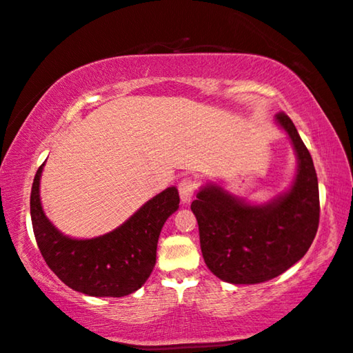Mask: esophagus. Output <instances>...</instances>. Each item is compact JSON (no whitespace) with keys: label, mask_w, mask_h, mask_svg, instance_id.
<instances>
[{"label":"esophagus","mask_w":353,"mask_h":353,"mask_svg":"<svg viewBox=\"0 0 353 353\" xmlns=\"http://www.w3.org/2000/svg\"><path fill=\"white\" fill-rule=\"evenodd\" d=\"M195 179L190 176H183L181 181H179V195H181V201L183 205H188L192 201L193 195H195Z\"/></svg>","instance_id":"34e87169"}]
</instances>
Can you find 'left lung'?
<instances>
[{
  "label": "left lung",
  "mask_w": 353,
  "mask_h": 353,
  "mask_svg": "<svg viewBox=\"0 0 353 353\" xmlns=\"http://www.w3.org/2000/svg\"><path fill=\"white\" fill-rule=\"evenodd\" d=\"M275 125L288 134L297 160L286 192L270 201L250 203L208 182L190 206L208 269L232 285L281 275L304 257L319 228V179L310 153L290 117L278 113Z\"/></svg>",
  "instance_id": "1"
}]
</instances>
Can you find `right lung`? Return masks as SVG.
I'll use <instances>...</instances> for the list:
<instances>
[{
  "label": "right lung",
  "mask_w": 353,
  "mask_h": 353,
  "mask_svg": "<svg viewBox=\"0 0 353 353\" xmlns=\"http://www.w3.org/2000/svg\"><path fill=\"white\" fill-rule=\"evenodd\" d=\"M38 168L30 214L38 248L68 288L94 297H123L142 288L157 262V245L168 217L179 210V192L168 187L142 205L115 230L94 238H72L48 219L41 206Z\"/></svg>",
  "instance_id": "1"
}]
</instances>
